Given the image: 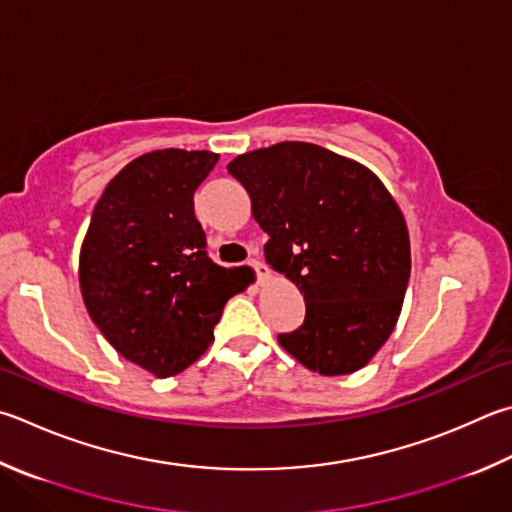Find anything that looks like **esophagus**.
<instances>
[{
  "label": "esophagus",
  "instance_id": "1",
  "mask_svg": "<svg viewBox=\"0 0 512 512\" xmlns=\"http://www.w3.org/2000/svg\"><path fill=\"white\" fill-rule=\"evenodd\" d=\"M248 266L253 268L259 282H264V280H268V277H271V271H268V266L264 262H259V259H250Z\"/></svg>",
  "mask_w": 512,
  "mask_h": 512
}]
</instances>
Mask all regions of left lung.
Segmentation results:
<instances>
[{
  "label": "left lung",
  "instance_id": "left-lung-1",
  "mask_svg": "<svg viewBox=\"0 0 512 512\" xmlns=\"http://www.w3.org/2000/svg\"><path fill=\"white\" fill-rule=\"evenodd\" d=\"M228 172L268 235L266 262L304 295L302 327L280 345L322 376L365 367L410 282V235L392 194L365 165L300 141L241 154Z\"/></svg>",
  "mask_w": 512,
  "mask_h": 512
}]
</instances>
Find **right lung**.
<instances>
[{"instance_id": "obj_1", "label": "right lung", "mask_w": 512, "mask_h": 512, "mask_svg": "<svg viewBox=\"0 0 512 512\" xmlns=\"http://www.w3.org/2000/svg\"><path fill=\"white\" fill-rule=\"evenodd\" d=\"M219 154L156 150L125 165L98 199L80 250L87 311L120 356L167 378L212 342L239 268L212 262L194 190Z\"/></svg>"}]
</instances>
